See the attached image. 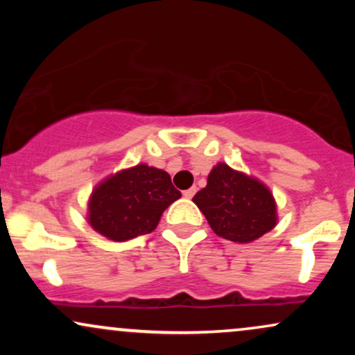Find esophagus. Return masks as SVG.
I'll return each instance as SVG.
<instances>
[{"label": "esophagus", "instance_id": "obj_1", "mask_svg": "<svg viewBox=\"0 0 355 355\" xmlns=\"http://www.w3.org/2000/svg\"><path fill=\"white\" fill-rule=\"evenodd\" d=\"M195 193H197V187H191V189L183 191V197H185V198H191Z\"/></svg>", "mask_w": 355, "mask_h": 355}]
</instances>
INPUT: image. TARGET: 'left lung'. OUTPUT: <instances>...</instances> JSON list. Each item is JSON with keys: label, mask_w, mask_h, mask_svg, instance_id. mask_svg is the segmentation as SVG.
Returning a JSON list of instances; mask_svg holds the SVG:
<instances>
[{"label": "left lung", "mask_w": 355, "mask_h": 355, "mask_svg": "<svg viewBox=\"0 0 355 355\" xmlns=\"http://www.w3.org/2000/svg\"><path fill=\"white\" fill-rule=\"evenodd\" d=\"M195 205L218 237L250 243L277 225V203L263 182L227 164L210 170L207 187L197 191Z\"/></svg>", "instance_id": "1"}]
</instances>
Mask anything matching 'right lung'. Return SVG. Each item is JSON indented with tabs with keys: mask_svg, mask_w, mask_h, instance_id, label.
I'll use <instances>...</instances> for the list:
<instances>
[{
	"mask_svg": "<svg viewBox=\"0 0 355 355\" xmlns=\"http://www.w3.org/2000/svg\"><path fill=\"white\" fill-rule=\"evenodd\" d=\"M182 197L165 170L146 164L108 175L88 198L92 229L113 242H125L157 229L162 214Z\"/></svg>",
	"mask_w": 355,
	"mask_h": 355,
	"instance_id": "right-lung-1",
	"label": "right lung"
}]
</instances>
